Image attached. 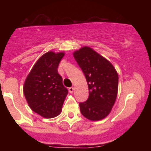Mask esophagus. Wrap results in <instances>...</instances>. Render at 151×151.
Wrapping results in <instances>:
<instances>
[{"instance_id":"obj_1","label":"esophagus","mask_w":151,"mask_h":151,"mask_svg":"<svg viewBox=\"0 0 151 151\" xmlns=\"http://www.w3.org/2000/svg\"><path fill=\"white\" fill-rule=\"evenodd\" d=\"M74 87H70L69 88V91H70V92L71 93H72L74 92Z\"/></svg>"}]
</instances>
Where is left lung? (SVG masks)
I'll list each match as a JSON object with an SVG mask.
<instances>
[{
	"instance_id": "8db88e82",
	"label": "left lung",
	"mask_w": 151,
	"mask_h": 151,
	"mask_svg": "<svg viewBox=\"0 0 151 151\" xmlns=\"http://www.w3.org/2000/svg\"><path fill=\"white\" fill-rule=\"evenodd\" d=\"M73 55L85 75L89 90L87 101L79 104L81 113L91 121L104 119L111 111L117 97L116 70L108 60L90 47H82Z\"/></svg>"
}]
</instances>
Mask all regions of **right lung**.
<instances>
[{"label":"right lung","instance_id":"1","mask_svg":"<svg viewBox=\"0 0 151 151\" xmlns=\"http://www.w3.org/2000/svg\"><path fill=\"white\" fill-rule=\"evenodd\" d=\"M65 52L49 51L35 62L26 77L23 92L30 108L43 118L58 116L68 91L58 74L59 64Z\"/></svg>","mask_w":151,"mask_h":151}]
</instances>
